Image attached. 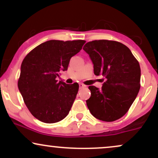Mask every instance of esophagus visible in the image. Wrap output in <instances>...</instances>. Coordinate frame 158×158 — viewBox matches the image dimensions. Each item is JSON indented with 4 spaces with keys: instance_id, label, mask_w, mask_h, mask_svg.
Masks as SVG:
<instances>
[{
    "instance_id": "1",
    "label": "esophagus",
    "mask_w": 158,
    "mask_h": 158,
    "mask_svg": "<svg viewBox=\"0 0 158 158\" xmlns=\"http://www.w3.org/2000/svg\"><path fill=\"white\" fill-rule=\"evenodd\" d=\"M85 85H83L82 83H79V88H80V89H82V88H85Z\"/></svg>"
}]
</instances>
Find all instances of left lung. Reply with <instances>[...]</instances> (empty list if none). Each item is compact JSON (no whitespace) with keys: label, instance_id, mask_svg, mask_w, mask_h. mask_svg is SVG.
Masks as SVG:
<instances>
[{"label":"left lung","instance_id":"1","mask_svg":"<svg viewBox=\"0 0 158 158\" xmlns=\"http://www.w3.org/2000/svg\"><path fill=\"white\" fill-rule=\"evenodd\" d=\"M83 50L90 56L97 76L106 78L101 89L89 86L87 106L94 117L113 122L126 114L140 88V67L129 48L109 40H95Z\"/></svg>","mask_w":158,"mask_h":158}]
</instances>
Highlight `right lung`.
<instances>
[{"label": "right lung", "instance_id": "right-lung-1", "mask_svg": "<svg viewBox=\"0 0 158 158\" xmlns=\"http://www.w3.org/2000/svg\"><path fill=\"white\" fill-rule=\"evenodd\" d=\"M84 40H50L39 44L21 63L18 87L32 116L45 123L61 121L68 115L79 90V84L56 80L68 70L72 56L82 48Z\"/></svg>", "mask_w": 158, "mask_h": 158}]
</instances>
